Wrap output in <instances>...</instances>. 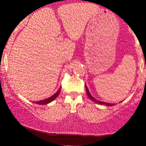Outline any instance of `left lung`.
<instances>
[{"label":"left lung","instance_id":"left-lung-1","mask_svg":"<svg viewBox=\"0 0 146 146\" xmlns=\"http://www.w3.org/2000/svg\"><path fill=\"white\" fill-rule=\"evenodd\" d=\"M86 93H87V95H88V97H89V98L91 100H93V102H95V103L97 104H102V105H106L107 106H114L115 105V104H110V103H106V102H101V101H99V100H96V99H95L93 98V96H92L90 94L89 91H88V88H87V86H86Z\"/></svg>","mask_w":146,"mask_h":146}]
</instances>
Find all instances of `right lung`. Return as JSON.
<instances>
[{
	"label": "right lung",
	"mask_w": 146,
	"mask_h": 146,
	"mask_svg": "<svg viewBox=\"0 0 146 146\" xmlns=\"http://www.w3.org/2000/svg\"><path fill=\"white\" fill-rule=\"evenodd\" d=\"M60 89H61V88H59V90H58V91L56 92V93H55L54 95H52L51 97H50V98H48L47 99H45V100H40V101H38V102H33V103L35 104H40V105H44V104H47L50 103V102H53V100L56 99L57 97L58 96L60 93Z\"/></svg>",
	"instance_id": "1"
}]
</instances>
